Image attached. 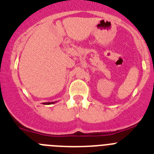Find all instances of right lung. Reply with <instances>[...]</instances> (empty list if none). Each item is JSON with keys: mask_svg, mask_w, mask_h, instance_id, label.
Segmentation results:
<instances>
[{"mask_svg": "<svg viewBox=\"0 0 154 154\" xmlns=\"http://www.w3.org/2000/svg\"><path fill=\"white\" fill-rule=\"evenodd\" d=\"M57 103V101H55V102H47V103H43V104L49 105V104H53V103Z\"/></svg>", "mask_w": 154, "mask_h": 154, "instance_id": "1", "label": "right lung"}]
</instances>
